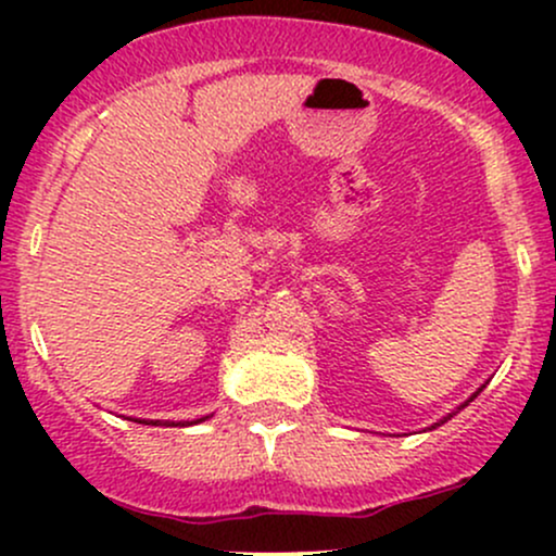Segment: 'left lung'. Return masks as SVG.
<instances>
[{"instance_id": "8db88e82", "label": "left lung", "mask_w": 556, "mask_h": 556, "mask_svg": "<svg viewBox=\"0 0 556 556\" xmlns=\"http://www.w3.org/2000/svg\"><path fill=\"white\" fill-rule=\"evenodd\" d=\"M473 397H476V394H473Z\"/></svg>"}]
</instances>
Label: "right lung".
Masks as SVG:
<instances>
[{
	"label": "right lung",
	"instance_id": "obj_1",
	"mask_svg": "<svg viewBox=\"0 0 556 556\" xmlns=\"http://www.w3.org/2000/svg\"><path fill=\"white\" fill-rule=\"evenodd\" d=\"M138 424H146V420H138ZM151 424L156 426V420H151ZM164 426H185V424H164Z\"/></svg>",
	"mask_w": 556,
	"mask_h": 556
}]
</instances>
